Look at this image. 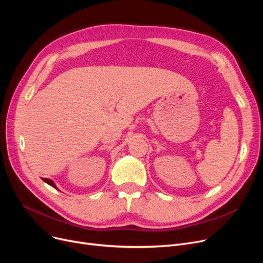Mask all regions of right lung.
I'll return each instance as SVG.
<instances>
[{
	"label": "right lung",
	"instance_id": "obj_1",
	"mask_svg": "<svg viewBox=\"0 0 263 263\" xmlns=\"http://www.w3.org/2000/svg\"><path fill=\"white\" fill-rule=\"evenodd\" d=\"M43 180H44V181H45V182H46V183H48V184H50V185H51V186H53V187H54V189H57V186H55V184H54V183H53V181H52V180H50V179H47V178H44V179H43Z\"/></svg>",
	"mask_w": 263,
	"mask_h": 263
}]
</instances>
